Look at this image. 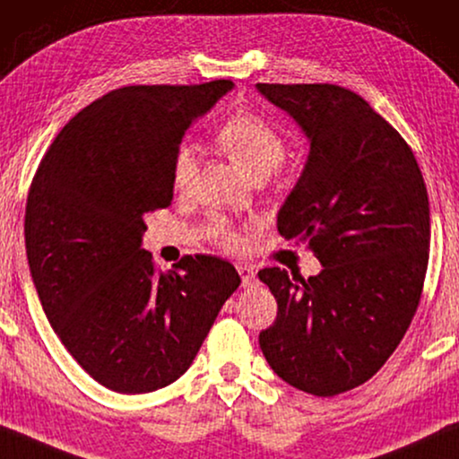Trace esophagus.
Instances as JSON below:
<instances>
[{"label": "esophagus", "instance_id": "esophagus-1", "mask_svg": "<svg viewBox=\"0 0 459 459\" xmlns=\"http://www.w3.org/2000/svg\"><path fill=\"white\" fill-rule=\"evenodd\" d=\"M237 272L241 273L243 286H251L253 282H255V272H253L251 265H247V264H237Z\"/></svg>", "mask_w": 459, "mask_h": 459}]
</instances>
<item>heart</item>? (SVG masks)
<instances>
[{"mask_svg":"<svg viewBox=\"0 0 459 459\" xmlns=\"http://www.w3.org/2000/svg\"><path fill=\"white\" fill-rule=\"evenodd\" d=\"M218 143L227 150L230 159L253 177H265L284 160L286 140L268 119L255 113H235L218 127ZM197 170H200V148L186 142L175 150L170 164V179L177 191H187L194 186ZM208 235L221 247L235 251L241 247V237L230 227L227 218L218 216L210 222Z\"/></svg>","mask_w":459,"mask_h":459,"instance_id":"heart-1","label":"heart"}]
</instances>
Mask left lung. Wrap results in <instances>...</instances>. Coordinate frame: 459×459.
Instances as JSON below:
<instances>
[{
    "instance_id": "obj_1",
    "label": "left lung",
    "mask_w": 459,
    "mask_h": 459,
    "mask_svg": "<svg viewBox=\"0 0 459 459\" xmlns=\"http://www.w3.org/2000/svg\"><path fill=\"white\" fill-rule=\"evenodd\" d=\"M309 138V159L278 212V232L324 265L300 278L264 268L278 316L259 332L268 365L330 398L373 377L404 338L429 264V195L406 140L336 84H257Z\"/></svg>"
}]
</instances>
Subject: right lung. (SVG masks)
<instances>
[{"label":"right lung","mask_w":459,"mask_h":459,"mask_svg":"<svg viewBox=\"0 0 459 459\" xmlns=\"http://www.w3.org/2000/svg\"><path fill=\"white\" fill-rule=\"evenodd\" d=\"M232 88L123 86L82 108L40 160L26 200L32 282L78 365L119 394H148L187 371L241 278L214 255L154 268L140 247L148 212L170 206L175 150Z\"/></svg>","instance_id":"add662e5"}]
</instances>
